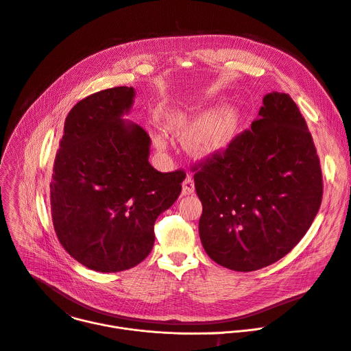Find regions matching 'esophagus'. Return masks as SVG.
I'll list each match as a JSON object with an SVG mask.
<instances>
[{
	"mask_svg": "<svg viewBox=\"0 0 351 351\" xmlns=\"http://www.w3.org/2000/svg\"><path fill=\"white\" fill-rule=\"evenodd\" d=\"M195 192V183H193V178L192 175H188L184 178L183 183H182V195L188 196L192 195Z\"/></svg>",
	"mask_w": 351,
	"mask_h": 351,
	"instance_id": "obj_1",
	"label": "esophagus"
}]
</instances>
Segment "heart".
Masks as SVG:
<instances>
[{
  "mask_svg": "<svg viewBox=\"0 0 351 351\" xmlns=\"http://www.w3.org/2000/svg\"><path fill=\"white\" fill-rule=\"evenodd\" d=\"M163 125L171 132H180L191 128L188 134L189 148L200 156H212L224 151L236 136L239 114L232 107H221L206 114L204 107L184 104L163 112ZM156 143L163 139L156 136Z\"/></svg>",
  "mask_w": 351,
  "mask_h": 351,
  "instance_id": "1",
  "label": "heart"
}]
</instances>
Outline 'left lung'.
Segmentation results:
<instances>
[{
	"label": "left lung",
	"mask_w": 351,
	"mask_h": 351,
	"mask_svg": "<svg viewBox=\"0 0 351 351\" xmlns=\"http://www.w3.org/2000/svg\"><path fill=\"white\" fill-rule=\"evenodd\" d=\"M263 103L251 130L195 168L203 248L232 271L281 260L306 234L322 203L320 162L298 106L278 91Z\"/></svg>",
	"instance_id": "8db88e82"
}]
</instances>
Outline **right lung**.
Listing matches in <instances>:
<instances>
[{
  "label": "right lung",
  "instance_id": "obj_1",
  "mask_svg": "<svg viewBox=\"0 0 351 351\" xmlns=\"http://www.w3.org/2000/svg\"><path fill=\"white\" fill-rule=\"evenodd\" d=\"M132 87L80 100L66 117L53 163L51 212L62 247L82 265L120 272L144 261L154 224L182 191L183 171L162 173L148 160L151 138L124 120Z\"/></svg>",
  "mask_w": 351,
  "mask_h": 351
}]
</instances>
